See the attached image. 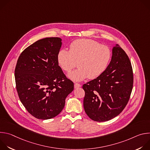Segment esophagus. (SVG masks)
I'll return each instance as SVG.
<instances>
[{
    "instance_id": "obj_1",
    "label": "esophagus",
    "mask_w": 150,
    "mask_h": 150,
    "mask_svg": "<svg viewBox=\"0 0 150 150\" xmlns=\"http://www.w3.org/2000/svg\"><path fill=\"white\" fill-rule=\"evenodd\" d=\"M81 87V85L79 83H75L74 84V88H79Z\"/></svg>"
}]
</instances>
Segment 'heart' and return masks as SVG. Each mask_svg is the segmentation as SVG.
<instances>
[{"instance_id":"obj_1","label":"heart","mask_w":150,"mask_h":150,"mask_svg":"<svg viewBox=\"0 0 150 150\" xmlns=\"http://www.w3.org/2000/svg\"><path fill=\"white\" fill-rule=\"evenodd\" d=\"M110 49L91 39H78L69 46V51L60 50L57 54V62L61 68L69 72L76 65L78 68L68 74L74 81H81L88 78L95 79L108 68L110 61Z\"/></svg>"}]
</instances>
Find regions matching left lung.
<instances>
[{
  "mask_svg": "<svg viewBox=\"0 0 150 150\" xmlns=\"http://www.w3.org/2000/svg\"><path fill=\"white\" fill-rule=\"evenodd\" d=\"M133 87L130 60L116 45L112 49L110 63L98 77L83 85V108L96 122L108 121L119 115L129 101Z\"/></svg>",
  "mask_w": 150,
  "mask_h": 150,
  "instance_id": "left-lung-1",
  "label": "left lung"
}]
</instances>
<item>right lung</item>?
<instances>
[{
	"label": "right lung",
	"instance_id": "1",
	"mask_svg": "<svg viewBox=\"0 0 150 150\" xmlns=\"http://www.w3.org/2000/svg\"><path fill=\"white\" fill-rule=\"evenodd\" d=\"M62 45L59 37L37 40L20 54L15 70L16 90L27 110L47 120L58 115L74 83L59 66L57 56Z\"/></svg>",
	"mask_w": 150,
	"mask_h": 150
}]
</instances>
